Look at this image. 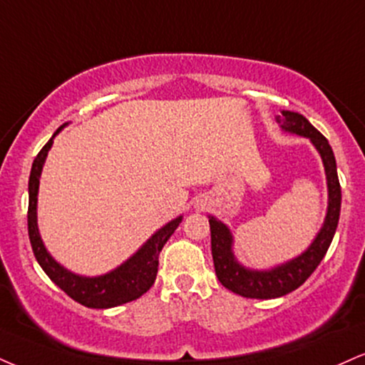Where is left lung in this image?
<instances>
[{
    "instance_id": "left-lung-1",
    "label": "left lung",
    "mask_w": 365,
    "mask_h": 365,
    "mask_svg": "<svg viewBox=\"0 0 365 365\" xmlns=\"http://www.w3.org/2000/svg\"><path fill=\"white\" fill-rule=\"evenodd\" d=\"M275 120L285 133L308 138L318 149L323 160L324 173H327L328 209L322 230L308 250L302 252L299 257L270 270H252L241 265L232 253V235L230 227L214 216H209L210 248H212L214 269H216L219 282L230 291L243 297H252V299H274V297L296 291L299 285L304 284L330 248L338 226V217H340L341 188L338 182L335 155L327 138L309 124L308 118L297 112L282 110V115H277Z\"/></svg>"
}]
</instances>
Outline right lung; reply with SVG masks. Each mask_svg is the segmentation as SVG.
Instances as JSON below:
<instances>
[{"mask_svg":"<svg viewBox=\"0 0 365 365\" xmlns=\"http://www.w3.org/2000/svg\"><path fill=\"white\" fill-rule=\"evenodd\" d=\"M64 125H61L54 135L47 140V144L41 149V153H38L32 163V171H30L29 178L27 216L30 245H32L34 255L37 258L38 265L42 267V270L71 299L86 306V308H115V306L138 299V297L151 289V285L156 280L160 252L163 250L165 243L170 240V236L173 235L180 222H182L183 216H178L173 221H170L168 225H165L161 230H158L129 260H125L122 265H118L117 269L110 270L108 274L98 275V277H83V275H76L68 269H64L61 263H57L51 257L49 252L43 247V241L37 226V195L38 183H41L38 180H41L47 153H49L52 143H54V138L64 129Z\"/></svg>","mask_w":365,"mask_h":365,"instance_id":"right-lung-1","label":"right lung"}]
</instances>
